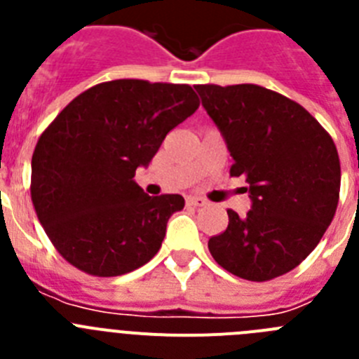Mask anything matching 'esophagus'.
<instances>
[{"mask_svg": "<svg viewBox=\"0 0 359 359\" xmlns=\"http://www.w3.org/2000/svg\"><path fill=\"white\" fill-rule=\"evenodd\" d=\"M187 205H189V207H205V205H207V201H205L203 198L189 196V198H187Z\"/></svg>", "mask_w": 359, "mask_h": 359, "instance_id": "esophagus-1", "label": "esophagus"}]
</instances>
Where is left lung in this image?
Masks as SVG:
<instances>
[{
    "label": "left lung",
    "mask_w": 359,
    "mask_h": 359,
    "mask_svg": "<svg viewBox=\"0 0 359 359\" xmlns=\"http://www.w3.org/2000/svg\"><path fill=\"white\" fill-rule=\"evenodd\" d=\"M246 176L252 208L228 210V226L210 237L219 266L241 278L271 280L316 248L340 198V158L329 133L300 104L255 84L194 86Z\"/></svg>",
    "instance_id": "8db88e82"
}]
</instances>
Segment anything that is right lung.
<instances>
[{
  "instance_id": "add662e5",
  "label": "right lung",
  "mask_w": 359,
  "mask_h": 359,
  "mask_svg": "<svg viewBox=\"0 0 359 359\" xmlns=\"http://www.w3.org/2000/svg\"><path fill=\"white\" fill-rule=\"evenodd\" d=\"M198 107L189 84L120 79L75 97L46 128L32 156V203L69 264L116 277L156 255L185 199L151 198L135 172Z\"/></svg>"
}]
</instances>
